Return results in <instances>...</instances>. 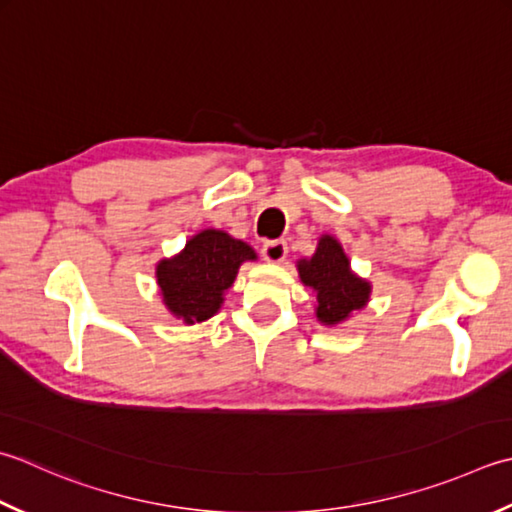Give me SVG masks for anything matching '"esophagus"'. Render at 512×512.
<instances>
[{
    "mask_svg": "<svg viewBox=\"0 0 512 512\" xmlns=\"http://www.w3.org/2000/svg\"><path fill=\"white\" fill-rule=\"evenodd\" d=\"M262 255L270 264H282L288 255V246L282 239H273V242H266L262 248Z\"/></svg>",
    "mask_w": 512,
    "mask_h": 512,
    "instance_id": "34e87169",
    "label": "esophagus"
}]
</instances>
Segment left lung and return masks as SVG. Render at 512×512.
Returning a JSON list of instances; mask_svg holds the SVG:
<instances>
[{
    "label": "left lung",
    "instance_id": "8db88e82",
    "mask_svg": "<svg viewBox=\"0 0 512 512\" xmlns=\"http://www.w3.org/2000/svg\"><path fill=\"white\" fill-rule=\"evenodd\" d=\"M297 273L302 284L315 293L317 322L328 328L344 324L364 310L373 293L368 279L350 268V259L339 239L328 233L317 239L313 255L299 259Z\"/></svg>",
    "mask_w": 512,
    "mask_h": 512
}]
</instances>
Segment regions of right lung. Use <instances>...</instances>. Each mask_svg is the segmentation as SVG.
I'll use <instances>...</instances> for the list:
<instances>
[{
	"label": "right lung",
	"instance_id": "1",
	"mask_svg": "<svg viewBox=\"0 0 512 512\" xmlns=\"http://www.w3.org/2000/svg\"><path fill=\"white\" fill-rule=\"evenodd\" d=\"M255 259V248L226 230H199L177 255L157 262L155 277L162 304L186 326L202 324L224 306L239 266Z\"/></svg>",
	"mask_w": 512,
	"mask_h": 512
}]
</instances>
